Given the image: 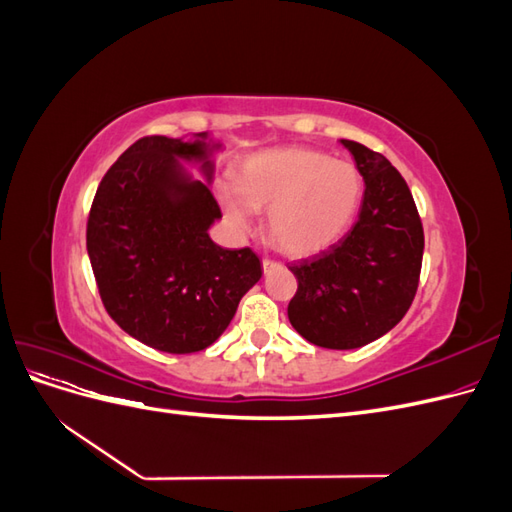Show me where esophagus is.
Here are the masks:
<instances>
[{
	"label": "esophagus",
	"instance_id": "1",
	"mask_svg": "<svg viewBox=\"0 0 512 512\" xmlns=\"http://www.w3.org/2000/svg\"><path fill=\"white\" fill-rule=\"evenodd\" d=\"M280 267H282V265H280V262H277V260H271V258L262 260V271H265V273H271V271L280 269Z\"/></svg>",
	"mask_w": 512,
	"mask_h": 512
}]
</instances>
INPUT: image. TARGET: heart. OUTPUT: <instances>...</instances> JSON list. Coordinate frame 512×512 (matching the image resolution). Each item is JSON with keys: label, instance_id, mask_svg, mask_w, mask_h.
Wrapping results in <instances>:
<instances>
[{"label": "heart", "instance_id": "heart-1", "mask_svg": "<svg viewBox=\"0 0 512 512\" xmlns=\"http://www.w3.org/2000/svg\"><path fill=\"white\" fill-rule=\"evenodd\" d=\"M365 183L348 160L305 147L273 149L247 158L235 188L218 190L226 218L237 228L267 211V237L282 252L312 256L344 237L361 207Z\"/></svg>", "mask_w": 512, "mask_h": 512}]
</instances>
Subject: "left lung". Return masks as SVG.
Returning a JSON list of instances; mask_svg holds the SVG:
<instances>
[{"mask_svg": "<svg viewBox=\"0 0 512 512\" xmlns=\"http://www.w3.org/2000/svg\"><path fill=\"white\" fill-rule=\"evenodd\" d=\"M365 179L359 220L344 239L294 262L288 318L309 344L361 348L389 333L410 309L423 265V222L399 170L382 153L342 141Z\"/></svg>", "mask_w": 512, "mask_h": 512, "instance_id": "1", "label": "left lung"}]
</instances>
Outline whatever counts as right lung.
<instances>
[{"label": "right lung", "instance_id": "add662e5", "mask_svg": "<svg viewBox=\"0 0 512 512\" xmlns=\"http://www.w3.org/2000/svg\"><path fill=\"white\" fill-rule=\"evenodd\" d=\"M203 138H138L106 170L87 218V254L108 316L170 354L211 346L262 275L250 247L226 250L207 235L222 209L175 158H207Z\"/></svg>", "mask_w": 512, "mask_h": 512}]
</instances>
